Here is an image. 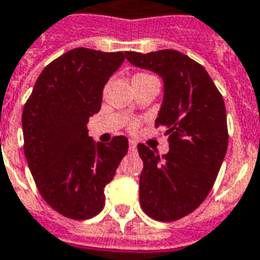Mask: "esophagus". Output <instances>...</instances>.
<instances>
[{
    "label": "esophagus",
    "mask_w": 260,
    "mask_h": 260,
    "mask_svg": "<svg viewBox=\"0 0 260 260\" xmlns=\"http://www.w3.org/2000/svg\"><path fill=\"white\" fill-rule=\"evenodd\" d=\"M128 146H130V150H136V147H137V143L134 140H130L128 141Z\"/></svg>",
    "instance_id": "esophagus-1"
}]
</instances>
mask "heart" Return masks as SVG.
Listing matches in <instances>:
<instances>
[{"mask_svg":"<svg viewBox=\"0 0 260 260\" xmlns=\"http://www.w3.org/2000/svg\"><path fill=\"white\" fill-rule=\"evenodd\" d=\"M146 78H150V75H147V73H137V75H134L133 76V80H137V79H146Z\"/></svg>","mask_w":260,"mask_h":260,"instance_id":"heart-1","label":"heart"}]
</instances>
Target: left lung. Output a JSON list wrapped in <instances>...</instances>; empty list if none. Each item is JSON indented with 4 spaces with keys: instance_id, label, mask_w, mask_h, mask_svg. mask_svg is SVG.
Segmentation results:
<instances>
[{
    "instance_id": "left-lung-1",
    "label": "left lung",
    "mask_w": 260,
    "mask_h": 260,
    "mask_svg": "<svg viewBox=\"0 0 260 260\" xmlns=\"http://www.w3.org/2000/svg\"><path fill=\"white\" fill-rule=\"evenodd\" d=\"M126 58L164 83L155 126L166 128L170 151L160 157L137 146L144 164L140 205L155 221H177L201 205L222 166L228 148L225 103L205 68L181 52H126Z\"/></svg>"
}]
</instances>
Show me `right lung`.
<instances>
[{
	"instance_id": "add662e5",
	"label": "right lung",
	"mask_w": 260,
	"mask_h": 260,
	"mask_svg": "<svg viewBox=\"0 0 260 260\" xmlns=\"http://www.w3.org/2000/svg\"><path fill=\"white\" fill-rule=\"evenodd\" d=\"M123 52L76 48L52 60L35 82L22 112L25 158L46 204L72 219H89L105 205V187L127 154L124 136L100 143L89 117L102 106Z\"/></svg>"
}]
</instances>
